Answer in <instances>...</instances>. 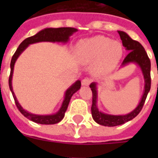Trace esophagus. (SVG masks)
<instances>
[{"mask_svg":"<svg viewBox=\"0 0 158 158\" xmlns=\"http://www.w3.org/2000/svg\"><path fill=\"white\" fill-rule=\"evenodd\" d=\"M90 83H91V79H89V78H84L82 80V85L83 86H89Z\"/></svg>","mask_w":158,"mask_h":158,"instance_id":"esophagus-1","label":"esophagus"}]
</instances>
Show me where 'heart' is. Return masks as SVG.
Masks as SVG:
<instances>
[{
	"mask_svg": "<svg viewBox=\"0 0 158 158\" xmlns=\"http://www.w3.org/2000/svg\"><path fill=\"white\" fill-rule=\"evenodd\" d=\"M77 58L82 62L94 60L93 70L95 74H105L112 70L123 54L122 46L117 41L104 36H94L80 40L75 49Z\"/></svg>",
	"mask_w": 158,
	"mask_h": 158,
	"instance_id": "b5f03b06",
	"label": "heart"
}]
</instances>
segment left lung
Returning <instances> with one entry per match:
<instances>
[{"instance_id":"left-lung-1","label":"left lung","mask_w":158,"mask_h":158,"mask_svg":"<svg viewBox=\"0 0 158 158\" xmlns=\"http://www.w3.org/2000/svg\"><path fill=\"white\" fill-rule=\"evenodd\" d=\"M118 33L120 34L123 46L125 47L126 50L130 52L123 60L122 66H125L130 63L137 64L142 70L143 75L144 78L145 85L144 91H143L141 101L135 110L126 115H114L101 112L98 110V108L97 106V100H98L97 98H98L97 84L96 83H92L90 84V88L93 92V104H92L91 107L92 116L98 124L104 125V126H109V127L125 124V122H128L134 119L135 116H137L138 114L142 110L143 106L144 105L145 100L147 98L148 94L151 89V75H150L151 62L148 56L146 51L139 42L133 40L126 33L123 32V31H118Z\"/></svg>"}]
</instances>
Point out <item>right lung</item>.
<instances>
[{
    "instance_id": "add662e5",
    "label": "right lung",
    "mask_w": 158,
    "mask_h": 158,
    "mask_svg": "<svg viewBox=\"0 0 158 158\" xmlns=\"http://www.w3.org/2000/svg\"><path fill=\"white\" fill-rule=\"evenodd\" d=\"M77 31L78 30L74 28H45V29H43L40 32H38L34 36H32V37H29V38L24 39L20 43V45L19 46V48H17V50L15 52V54L13 55L10 62V77H9V87H10V89L14 99H15L16 106L19 109V110L26 118H28V120H32V121L35 123L42 124V125H53V124H56V123L60 122L64 118V113L66 111L71 97L73 96V94L74 93H76L80 89L81 82H80V80H77L74 84H72L71 86L67 89L66 92H65V94H64V99L63 102H62L61 107L60 108V110L56 114L48 115H40L32 114V113L28 112L27 110L23 109L20 104L19 103L18 100L16 98L15 93L13 91V88H12V76H13L14 66H15V63L16 60L18 59L19 55L23 52V51L25 50L26 48L28 47V45H30V44L39 43V42H52V43H56H56H67L68 40H69V37L73 33L77 32Z\"/></svg>"
}]
</instances>
